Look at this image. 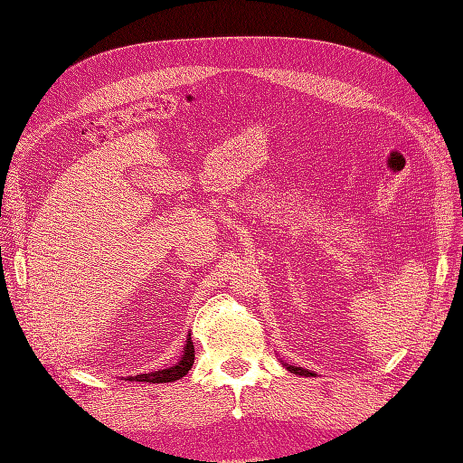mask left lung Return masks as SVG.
I'll return each mask as SVG.
<instances>
[{
	"label": "left lung",
	"instance_id": "left-lung-1",
	"mask_svg": "<svg viewBox=\"0 0 463 463\" xmlns=\"http://www.w3.org/2000/svg\"><path fill=\"white\" fill-rule=\"evenodd\" d=\"M288 371L296 373V374H303V376H311V374H313V373H309V371H305V369H301V367H293V365H288Z\"/></svg>",
	"mask_w": 463,
	"mask_h": 463
}]
</instances>
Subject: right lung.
<instances>
[{"label": "right lung", "mask_w": 463, "mask_h": 463, "mask_svg": "<svg viewBox=\"0 0 463 463\" xmlns=\"http://www.w3.org/2000/svg\"><path fill=\"white\" fill-rule=\"evenodd\" d=\"M194 363V345L193 340L187 338V345H185V352L181 361L174 367H167L162 371H154V373H146V374H137V376H128V381H135V383H152V384H158V383H174L179 381L181 376H185Z\"/></svg>", "instance_id": "add662e5"}]
</instances>
